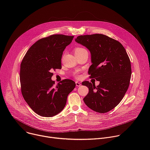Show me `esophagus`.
<instances>
[{
	"mask_svg": "<svg viewBox=\"0 0 150 150\" xmlns=\"http://www.w3.org/2000/svg\"><path fill=\"white\" fill-rule=\"evenodd\" d=\"M75 83H76V87H80L81 85V83H80V82H78V81H76V82H75Z\"/></svg>",
	"mask_w": 150,
	"mask_h": 150,
	"instance_id": "1",
	"label": "esophagus"
}]
</instances>
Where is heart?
Returning <instances> with one entry per match:
<instances>
[{"mask_svg":"<svg viewBox=\"0 0 150 150\" xmlns=\"http://www.w3.org/2000/svg\"><path fill=\"white\" fill-rule=\"evenodd\" d=\"M84 51H87L86 50H85V49L82 48V47H75V54H76V53H81L82 52H84ZM74 76H75V78H80V75L78 73V72H75L74 73Z\"/></svg>","mask_w":150,"mask_h":150,"instance_id":"1","label":"heart"}]
</instances>
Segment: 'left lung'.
Listing matches in <instances>:
<instances>
[{"mask_svg": "<svg viewBox=\"0 0 150 150\" xmlns=\"http://www.w3.org/2000/svg\"><path fill=\"white\" fill-rule=\"evenodd\" d=\"M75 41L90 51L92 65L88 74L100 81L97 87L88 81L82 82L89 88L83 101L96 112H108L119 104L129 87V57L120 42L104 34L79 35Z\"/></svg>", "mask_w": 150, "mask_h": 150, "instance_id": "left-lung-1", "label": "left lung"}]
</instances>
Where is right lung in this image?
Listing matches in <instances>:
<instances>
[{"label":"right lung","mask_w":150,"mask_h":150,"mask_svg":"<svg viewBox=\"0 0 150 150\" xmlns=\"http://www.w3.org/2000/svg\"><path fill=\"white\" fill-rule=\"evenodd\" d=\"M74 37L53 34L41 38L30 47L21 63V93L31 109L40 116L52 117L60 113L75 87L72 80L65 79L54 85L51 79V71L62 68L63 52Z\"/></svg>","instance_id":"1"}]
</instances>
